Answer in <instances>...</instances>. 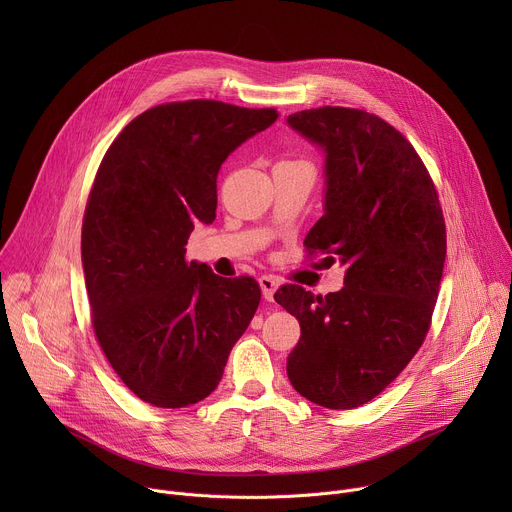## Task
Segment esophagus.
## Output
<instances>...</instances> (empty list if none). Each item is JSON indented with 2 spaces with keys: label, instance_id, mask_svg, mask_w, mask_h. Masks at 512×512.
Wrapping results in <instances>:
<instances>
[{
  "label": "esophagus",
  "instance_id": "34e87169",
  "mask_svg": "<svg viewBox=\"0 0 512 512\" xmlns=\"http://www.w3.org/2000/svg\"><path fill=\"white\" fill-rule=\"evenodd\" d=\"M259 285H261V291H263V298H265L267 302H271V300H273V294H275V289L279 287V281H277L273 275H261V277H259Z\"/></svg>",
  "mask_w": 512,
  "mask_h": 512
}]
</instances>
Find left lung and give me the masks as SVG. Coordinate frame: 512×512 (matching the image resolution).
<instances>
[{"label":"left lung","instance_id":"8db88e82","mask_svg":"<svg viewBox=\"0 0 512 512\" xmlns=\"http://www.w3.org/2000/svg\"><path fill=\"white\" fill-rule=\"evenodd\" d=\"M285 121L324 154V214L304 245L346 267L326 298L300 285L275 291L302 328L287 377L316 405L354 409L397 379L429 330L444 214L413 145L377 115L322 107Z\"/></svg>","mask_w":512,"mask_h":512}]
</instances>
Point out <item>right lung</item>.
I'll return each mask as SVG.
<instances>
[{"label": "right lung", "instance_id": "right-lung-1", "mask_svg": "<svg viewBox=\"0 0 512 512\" xmlns=\"http://www.w3.org/2000/svg\"><path fill=\"white\" fill-rule=\"evenodd\" d=\"M275 109L186 101L137 115L111 143L83 221L81 257L97 340L141 401L208 397L261 302L253 277L186 261L196 223L216 216V176Z\"/></svg>", "mask_w": 512, "mask_h": 512}]
</instances>
